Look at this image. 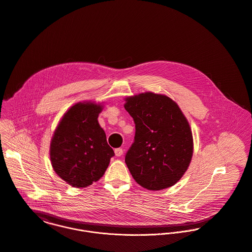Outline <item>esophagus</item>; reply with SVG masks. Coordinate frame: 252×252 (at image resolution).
I'll list each match as a JSON object with an SVG mask.
<instances>
[{"mask_svg": "<svg viewBox=\"0 0 252 252\" xmlns=\"http://www.w3.org/2000/svg\"><path fill=\"white\" fill-rule=\"evenodd\" d=\"M114 152H115L116 157H121V156L123 155V153H124V151H123L122 148H117V149H115Z\"/></svg>", "mask_w": 252, "mask_h": 252, "instance_id": "esophagus-1", "label": "esophagus"}]
</instances>
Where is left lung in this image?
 <instances>
[{"label": "left lung", "instance_id": "obj_1", "mask_svg": "<svg viewBox=\"0 0 252 252\" xmlns=\"http://www.w3.org/2000/svg\"><path fill=\"white\" fill-rule=\"evenodd\" d=\"M126 110L135 124L125 161L133 179L150 190L175 185L189 167L193 142L189 125L175 101L145 93L127 97Z\"/></svg>", "mask_w": 252, "mask_h": 252}]
</instances>
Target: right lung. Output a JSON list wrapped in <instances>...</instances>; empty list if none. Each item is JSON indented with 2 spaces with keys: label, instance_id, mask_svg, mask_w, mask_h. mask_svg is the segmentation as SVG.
I'll return each instance as SVG.
<instances>
[{
  "label": "right lung",
  "instance_id": "obj_1",
  "mask_svg": "<svg viewBox=\"0 0 252 252\" xmlns=\"http://www.w3.org/2000/svg\"><path fill=\"white\" fill-rule=\"evenodd\" d=\"M98 104L73 105L61 120L50 146V158L60 178L75 188L98 181L115 156L97 117Z\"/></svg>",
  "mask_w": 252,
  "mask_h": 252
}]
</instances>
